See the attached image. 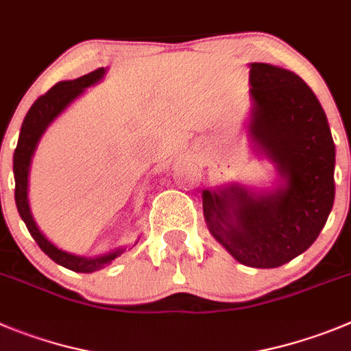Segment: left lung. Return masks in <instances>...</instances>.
<instances>
[{"label": "left lung", "mask_w": 351, "mask_h": 351, "mask_svg": "<svg viewBox=\"0 0 351 351\" xmlns=\"http://www.w3.org/2000/svg\"><path fill=\"white\" fill-rule=\"evenodd\" d=\"M249 136L284 178L273 193L231 184L204 191L214 237L239 263L276 268L317 240L334 204L336 149L322 106L292 71L250 64Z\"/></svg>", "instance_id": "1"}]
</instances>
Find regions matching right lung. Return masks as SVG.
<instances>
[{
    "instance_id": "right-lung-1",
    "label": "right lung",
    "mask_w": 351,
    "mask_h": 351,
    "mask_svg": "<svg viewBox=\"0 0 351 351\" xmlns=\"http://www.w3.org/2000/svg\"><path fill=\"white\" fill-rule=\"evenodd\" d=\"M106 69L99 67V69L92 71L88 75L82 76V78L69 80V82H59L57 85L51 86L47 94L41 95L31 109L27 111L24 118V123L21 128V136H19L17 147L14 153V176H15V204H17L19 214H21L22 221L27 226L29 233L36 240L40 249L50 257L51 261H56L57 265L64 266L67 269L78 273H92L97 269L104 268L106 265L117 259L125 249H117L112 252L104 254V256L97 257H83L69 254L66 250L59 249L57 245L50 242L36 226L29 208L27 202V178H29V165H31V158H33L34 149L38 146V141L43 136V132L47 130L48 125L59 117L60 112L75 101L76 97L85 92V88L95 85L99 80L104 76Z\"/></svg>"
}]
</instances>
